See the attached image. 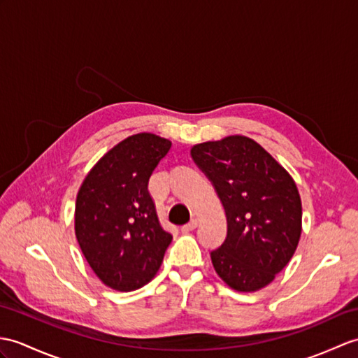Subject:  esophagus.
I'll return each instance as SVG.
<instances>
[{
	"mask_svg": "<svg viewBox=\"0 0 358 358\" xmlns=\"http://www.w3.org/2000/svg\"><path fill=\"white\" fill-rule=\"evenodd\" d=\"M196 226H198V221H196V220H192V221H189L187 224H185V226L181 227V231H182V234H187V231L195 230Z\"/></svg>",
	"mask_w": 358,
	"mask_h": 358,
	"instance_id": "obj_1",
	"label": "esophagus"
}]
</instances>
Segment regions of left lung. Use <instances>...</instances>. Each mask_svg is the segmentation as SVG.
Listing matches in <instances>:
<instances>
[{
  "mask_svg": "<svg viewBox=\"0 0 358 358\" xmlns=\"http://www.w3.org/2000/svg\"><path fill=\"white\" fill-rule=\"evenodd\" d=\"M212 181L227 217V236L210 252L218 276L236 292L268 285L292 259L302 231V203L294 180L244 136L190 149Z\"/></svg>",
  "mask_w": 358,
  "mask_h": 358,
  "instance_id": "left-lung-1",
  "label": "left lung"
}]
</instances>
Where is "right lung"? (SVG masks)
<instances>
[{"label": "right lung", "mask_w": 358, "mask_h": 358, "mask_svg": "<svg viewBox=\"0 0 358 358\" xmlns=\"http://www.w3.org/2000/svg\"><path fill=\"white\" fill-rule=\"evenodd\" d=\"M172 143L149 132L124 138L79 189L74 230L87 262L117 292L143 287L159 271L172 235L163 230L148 182Z\"/></svg>", "instance_id": "right-lung-1"}]
</instances>
